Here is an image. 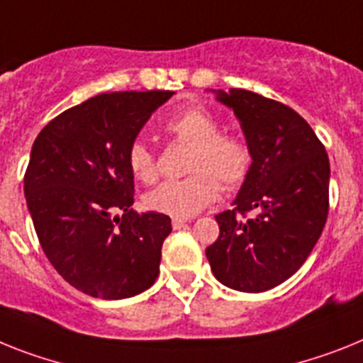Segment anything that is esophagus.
<instances>
[{"instance_id": "esophagus-1", "label": "esophagus", "mask_w": 363, "mask_h": 363, "mask_svg": "<svg viewBox=\"0 0 363 363\" xmlns=\"http://www.w3.org/2000/svg\"><path fill=\"white\" fill-rule=\"evenodd\" d=\"M188 221H190V219H188V218H173L172 225H173V228H182V227H184V225L188 223Z\"/></svg>"}]
</instances>
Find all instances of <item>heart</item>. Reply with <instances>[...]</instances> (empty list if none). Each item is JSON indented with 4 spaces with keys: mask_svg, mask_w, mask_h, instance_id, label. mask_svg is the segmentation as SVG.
<instances>
[{
    "mask_svg": "<svg viewBox=\"0 0 363 363\" xmlns=\"http://www.w3.org/2000/svg\"><path fill=\"white\" fill-rule=\"evenodd\" d=\"M164 133L191 145L186 172L181 181H166L145 196V206L173 218H190L218 199L221 185L238 190L252 169V151L243 138L221 133V123L203 106H190L164 123ZM127 166L135 179L153 184L158 179L157 155L144 142H133Z\"/></svg>",
    "mask_w": 363,
    "mask_h": 363,
    "instance_id": "b5f03b06",
    "label": "heart"
}]
</instances>
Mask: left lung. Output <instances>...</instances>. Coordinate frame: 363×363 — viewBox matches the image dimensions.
<instances>
[{"instance_id": "left-lung-1", "label": "left lung", "mask_w": 363, "mask_h": 363, "mask_svg": "<svg viewBox=\"0 0 363 363\" xmlns=\"http://www.w3.org/2000/svg\"><path fill=\"white\" fill-rule=\"evenodd\" d=\"M218 99L242 121L252 169L234 208L216 216L219 236L206 258L219 282L260 294L290 279L318 243L328 216L330 164L312 127L284 103L242 88Z\"/></svg>"}]
</instances>
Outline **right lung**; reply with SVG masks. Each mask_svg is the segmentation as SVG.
Here are the masks:
<instances>
[{"instance_id": "obj_1", "label": "right lung", "mask_w": 363, "mask_h": 363, "mask_svg": "<svg viewBox=\"0 0 363 363\" xmlns=\"http://www.w3.org/2000/svg\"><path fill=\"white\" fill-rule=\"evenodd\" d=\"M172 96L99 94L53 118L33 144L23 191L36 236L51 266L83 294L125 299L157 280L172 219L133 210L127 151Z\"/></svg>"}]
</instances>
